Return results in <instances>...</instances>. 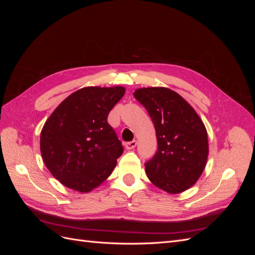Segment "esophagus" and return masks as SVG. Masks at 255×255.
Masks as SVG:
<instances>
[{"label":"esophagus","instance_id":"34e87169","mask_svg":"<svg viewBox=\"0 0 255 255\" xmlns=\"http://www.w3.org/2000/svg\"><path fill=\"white\" fill-rule=\"evenodd\" d=\"M136 145H137V141H136V140H133V141L127 142V143H126V148H127L128 150H132V149L135 148Z\"/></svg>","mask_w":255,"mask_h":255}]
</instances>
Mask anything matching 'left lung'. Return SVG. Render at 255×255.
<instances>
[{
	"label": "left lung",
	"mask_w": 255,
	"mask_h": 255,
	"mask_svg": "<svg viewBox=\"0 0 255 255\" xmlns=\"http://www.w3.org/2000/svg\"><path fill=\"white\" fill-rule=\"evenodd\" d=\"M134 97L148 111L155 128L158 148L145 163L152 184L176 195L194 186L208 156V138L203 121L177 92L166 87H143Z\"/></svg>",
	"instance_id": "left-lung-1"
}]
</instances>
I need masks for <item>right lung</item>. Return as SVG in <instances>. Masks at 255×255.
Masks as SVG:
<instances>
[{
    "label": "right lung",
    "mask_w": 255,
    "mask_h": 255,
    "mask_svg": "<svg viewBox=\"0 0 255 255\" xmlns=\"http://www.w3.org/2000/svg\"><path fill=\"white\" fill-rule=\"evenodd\" d=\"M126 94L122 86H89L67 97L40 134L44 165L64 186L86 194L109 177L123 148L107 122Z\"/></svg>",
    "instance_id": "right-lung-1"
}]
</instances>
